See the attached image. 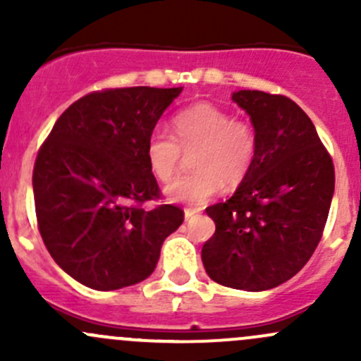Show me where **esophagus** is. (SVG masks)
I'll use <instances>...</instances> for the list:
<instances>
[{"label": "esophagus", "instance_id": "1", "mask_svg": "<svg viewBox=\"0 0 361 361\" xmlns=\"http://www.w3.org/2000/svg\"><path fill=\"white\" fill-rule=\"evenodd\" d=\"M199 214V209H185V220H192V218H195Z\"/></svg>", "mask_w": 361, "mask_h": 361}]
</instances>
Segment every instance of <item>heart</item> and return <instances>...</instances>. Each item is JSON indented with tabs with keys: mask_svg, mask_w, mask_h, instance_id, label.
Wrapping results in <instances>:
<instances>
[{
	"mask_svg": "<svg viewBox=\"0 0 361 361\" xmlns=\"http://www.w3.org/2000/svg\"><path fill=\"white\" fill-rule=\"evenodd\" d=\"M173 134L154 130L145 143L148 169L160 181H169L178 169L181 150L192 152L197 171L167 185L171 202L202 206L220 194L224 181L238 187L257 154V134L245 120L209 103H197L173 116Z\"/></svg>",
	"mask_w": 361,
	"mask_h": 361,
	"instance_id": "1",
	"label": "heart"
}]
</instances>
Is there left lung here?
Masks as SVG:
<instances>
[{"label":"left lung","instance_id":"obj_1","mask_svg":"<svg viewBox=\"0 0 361 361\" xmlns=\"http://www.w3.org/2000/svg\"><path fill=\"white\" fill-rule=\"evenodd\" d=\"M232 101L250 115L257 154L234 195L206 209L216 231L201 257L218 285L264 292L293 278L314 253L336 173L314 123L292 99L238 90Z\"/></svg>","mask_w":361,"mask_h":361}]
</instances>
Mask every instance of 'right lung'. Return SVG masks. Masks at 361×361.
Listing matches in <instances>:
<instances>
[{"instance_id": "right-lung-1", "label": "right lung", "mask_w": 361, "mask_h": 361, "mask_svg": "<svg viewBox=\"0 0 361 361\" xmlns=\"http://www.w3.org/2000/svg\"><path fill=\"white\" fill-rule=\"evenodd\" d=\"M183 87L87 94L57 118L32 171L39 234L56 264L92 290L136 285L155 271L183 211L162 204L145 143Z\"/></svg>"}]
</instances>
